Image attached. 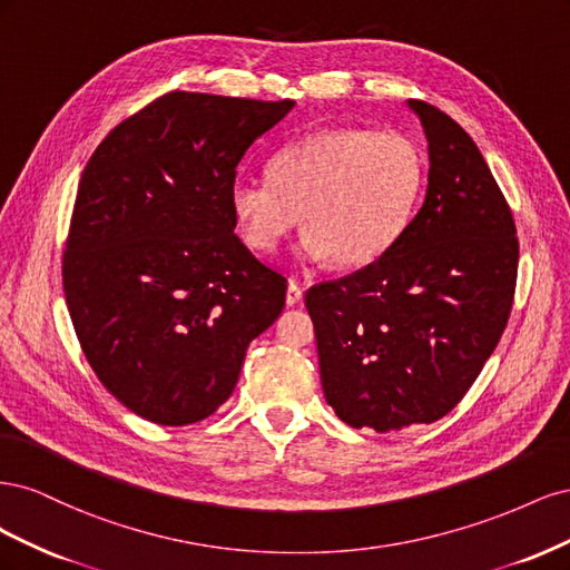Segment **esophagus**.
<instances>
[{
	"label": "esophagus",
	"instance_id": "esophagus-1",
	"mask_svg": "<svg viewBox=\"0 0 570 570\" xmlns=\"http://www.w3.org/2000/svg\"><path fill=\"white\" fill-rule=\"evenodd\" d=\"M302 297H304V289H302V285H299L297 281H289V285H287V295H285L287 306H297V304L302 302Z\"/></svg>",
	"mask_w": 570,
	"mask_h": 570
}]
</instances>
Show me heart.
<instances>
[{
	"instance_id": "b5f03b06",
	"label": "heart",
	"mask_w": 570,
	"mask_h": 570,
	"mask_svg": "<svg viewBox=\"0 0 570 570\" xmlns=\"http://www.w3.org/2000/svg\"><path fill=\"white\" fill-rule=\"evenodd\" d=\"M271 180H239L230 209L243 243L271 254L297 226L306 258L364 268L385 256L416 212L425 159L402 132L325 128L273 154Z\"/></svg>"
}]
</instances>
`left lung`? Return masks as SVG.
<instances>
[{
    "mask_svg": "<svg viewBox=\"0 0 570 570\" xmlns=\"http://www.w3.org/2000/svg\"><path fill=\"white\" fill-rule=\"evenodd\" d=\"M428 193L377 262L306 292L337 419L396 433L446 416L502 337L519 273L507 197L452 116L421 99Z\"/></svg>",
    "mask_w": 570,
    "mask_h": 570,
    "instance_id": "8db88e82",
    "label": "left lung"
}]
</instances>
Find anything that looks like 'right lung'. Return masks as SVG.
<instances>
[{
    "instance_id": "1",
    "label": "right lung",
    "mask_w": 570,
    "mask_h": 570,
    "mask_svg": "<svg viewBox=\"0 0 570 570\" xmlns=\"http://www.w3.org/2000/svg\"><path fill=\"white\" fill-rule=\"evenodd\" d=\"M295 107L168 92L118 124L85 166L63 295L99 383L137 416L189 425L228 402L287 278L235 235V168Z\"/></svg>"
}]
</instances>
